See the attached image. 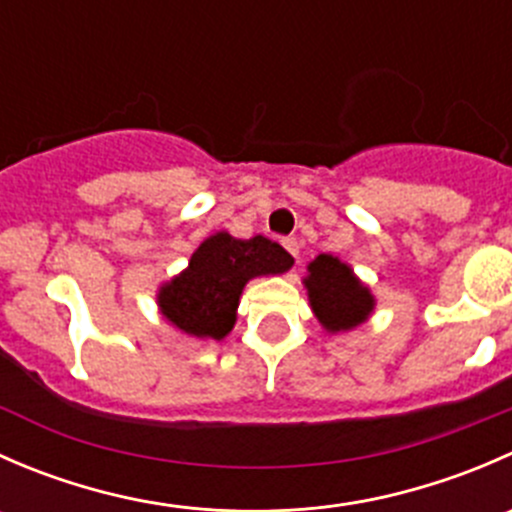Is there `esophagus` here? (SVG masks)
Returning <instances> with one entry per match:
<instances>
[{
  "label": "esophagus",
  "mask_w": 512,
  "mask_h": 512,
  "mask_svg": "<svg viewBox=\"0 0 512 512\" xmlns=\"http://www.w3.org/2000/svg\"><path fill=\"white\" fill-rule=\"evenodd\" d=\"M282 245L287 247V252L294 257V260H299V242L294 240V237H287V240H282Z\"/></svg>",
  "instance_id": "34e87169"
}]
</instances>
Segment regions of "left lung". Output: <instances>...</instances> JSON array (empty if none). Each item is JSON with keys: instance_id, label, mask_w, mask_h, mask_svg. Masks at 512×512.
Segmentation results:
<instances>
[{"instance_id": "obj_1", "label": "left lung", "mask_w": 512, "mask_h": 512, "mask_svg": "<svg viewBox=\"0 0 512 512\" xmlns=\"http://www.w3.org/2000/svg\"><path fill=\"white\" fill-rule=\"evenodd\" d=\"M302 285L307 289L314 317L329 334L352 332L369 322L376 309V297L369 285H364L352 265L342 262L337 255L324 252L314 257L307 265Z\"/></svg>"}]
</instances>
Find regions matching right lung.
I'll use <instances>...</instances> for the list:
<instances>
[{
  "instance_id": "obj_1",
  "label": "right lung",
  "mask_w": 512,
  "mask_h": 512,
  "mask_svg": "<svg viewBox=\"0 0 512 512\" xmlns=\"http://www.w3.org/2000/svg\"><path fill=\"white\" fill-rule=\"evenodd\" d=\"M292 265L285 247L267 237L237 240L220 230L200 242L180 275L158 287V309L165 322L185 337L223 342L235 327L237 304L247 282L285 275Z\"/></svg>"
}]
</instances>
